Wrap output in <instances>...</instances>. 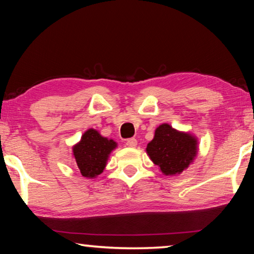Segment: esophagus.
<instances>
[{"instance_id":"obj_1","label":"esophagus","mask_w":254,"mask_h":254,"mask_svg":"<svg viewBox=\"0 0 254 254\" xmlns=\"http://www.w3.org/2000/svg\"><path fill=\"white\" fill-rule=\"evenodd\" d=\"M136 144H137V141H136V139H134V137H131V139H127V147L134 148V147H136Z\"/></svg>"}]
</instances>
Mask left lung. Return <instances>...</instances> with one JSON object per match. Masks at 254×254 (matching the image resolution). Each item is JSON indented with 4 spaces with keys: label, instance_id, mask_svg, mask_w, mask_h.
Segmentation results:
<instances>
[{
    "label": "left lung",
    "instance_id": "1",
    "mask_svg": "<svg viewBox=\"0 0 254 254\" xmlns=\"http://www.w3.org/2000/svg\"><path fill=\"white\" fill-rule=\"evenodd\" d=\"M147 153L163 175H179L194 161L197 140L165 123L157 127L152 141L147 145Z\"/></svg>",
    "mask_w": 254,
    "mask_h": 254
}]
</instances>
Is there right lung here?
I'll use <instances>...</instances> for the list:
<instances>
[{
    "label": "right lung",
    "mask_w": 254,
    "mask_h": 254,
    "mask_svg": "<svg viewBox=\"0 0 254 254\" xmlns=\"http://www.w3.org/2000/svg\"><path fill=\"white\" fill-rule=\"evenodd\" d=\"M117 142L102 136L94 128L86 131L78 143L74 145L72 152L81 176L95 178L103 173L112 150L117 148Z\"/></svg>",
    "instance_id": "add662e5"
}]
</instances>
